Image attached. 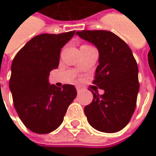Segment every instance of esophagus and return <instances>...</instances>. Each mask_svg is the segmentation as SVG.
<instances>
[{"label":"esophagus","mask_w":156,"mask_h":156,"mask_svg":"<svg viewBox=\"0 0 156 156\" xmlns=\"http://www.w3.org/2000/svg\"><path fill=\"white\" fill-rule=\"evenodd\" d=\"M82 90H83V88H82L81 87H77V91H78V93H80Z\"/></svg>","instance_id":"obj_1"}]
</instances>
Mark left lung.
<instances>
[{
	"instance_id": "8db88e82",
	"label": "left lung",
	"mask_w": 156,
	"mask_h": 156,
	"mask_svg": "<svg viewBox=\"0 0 156 156\" xmlns=\"http://www.w3.org/2000/svg\"><path fill=\"white\" fill-rule=\"evenodd\" d=\"M76 34L98 48L99 65L93 84L105 91L99 95L91 90L93 101L84 108L87 121L100 132H118L129 123L136 107L139 81L136 58L128 45L111 31L81 30Z\"/></svg>"
}]
</instances>
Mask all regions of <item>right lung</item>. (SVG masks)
Here are the masks:
<instances>
[{
  "label": "right lung",
  "mask_w": 156,
  "mask_h": 156,
  "mask_svg": "<svg viewBox=\"0 0 156 156\" xmlns=\"http://www.w3.org/2000/svg\"><path fill=\"white\" fill-rule=\"evenodd\" d=\"M75 30L59 34L43 33L29 41L12 64L10 89L17 114L31 132L48 134L63 122L69 106L77 97L73 85H49V72L57 69L62 47Z\"/></svg>",
  "instance_id": "add662e5"
}]
</instances>
